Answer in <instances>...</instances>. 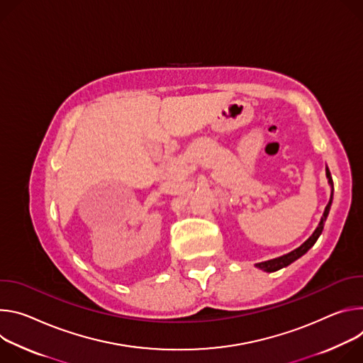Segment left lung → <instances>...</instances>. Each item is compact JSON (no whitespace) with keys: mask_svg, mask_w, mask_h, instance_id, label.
Masks as SVG:
<instances>
[{"mask_svg":"<svg viewBox=\"0 0 363 363\" xmlns=\"http://www.w3.org/2000/svg\"><path fill=\"white\" fill-rule=\"evenodd\" d=\"M326 177H328V180H329L330 187H332L330 200H329V203H328V206H326V209H325V212H323V216H321V219H320L317 228L314 229V232L311 233V236L306 240L304 244H301L298 248H296L294 251H291V252H289V254H286V255H281V257H278V258H274V259H268V261L255 264L257 268H259V269H262V271H265V272L278 271V269H281V268H284V267L290 265L291 262H294V261L298 259L300 257H303V255L315 244V240L318 239V236L321 235V232H323L325 222H326V219H328V216H329L330 206H332V202H333V180H332V176H330V172H329L328 167H326Z\"/></svg>","mask_w":363,"mask_h":363,"instance_id":"8db88e82","label":"left lung"}]
</instances>
